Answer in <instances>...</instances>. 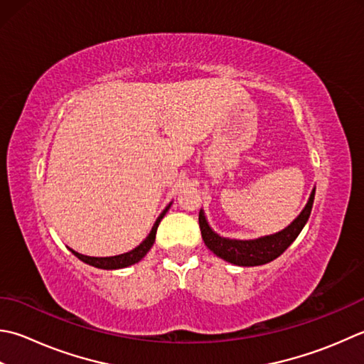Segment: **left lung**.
<instances>
[{"label":"left lung","mask_w":364,"mask_h":364,"mask_svg":"<svg viewBox=\"0 0 364 364\" xmlns=\"http://www.w3.org/2000/svg\"><path fill=\"white\" fill-rule=\"evenodd\" d=\"M314 196H316V188L312 189L309 200L306 203L303 211L298 215V218L294 220V223L286 227V229L273 235H267V237L255 238V240H230V238L219 237V235L211 229L210 224L206 223L203 210H200V213H198V225H200L202 238L210 251L215 252L218 257L224 259L225 262L233 263V265H238V267L265 265V263L279 257V255L286 251L291 243H294L298 235H300L303 227L306 225V223H308V219L311 216Z\"/></svg>","instance_id":"8db88e82"}]
</instances>
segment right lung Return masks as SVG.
<instances>
[{
    "mask_svg": "<svg viewBox=\"0 0 364 364\" xmlns=\"http://www.w3.org/2000/svg\"><path fill=\"white\" fill-rule=\"evenodd\" d=\"M170 205H172V203H168L166 206V210H164L161 215H159V218L156 219V223H154L153 229H151V232H149L148 237L144 241H141V243L137 247H134L132 251H129V252H124V254H119V255H113V257H90V255H83V254L75 252L74 249H70V247H69V251H73V254L75 255L77 259H80L82 262L88 263V265L96 267V268H101V269H119V268L131 267V265H134V263H137V262H140L141 259H144L145 255H146V252L149 251V249H151V246L154 243V238H156V232H158L159 223L162 220V218L166 216V213L168 211Z\"/></svg>",
    "mask_w": 364,
    "mask_h": 364,
    "instance_id": "obj_1",
    "label": "right lung"
}]
</instances>
